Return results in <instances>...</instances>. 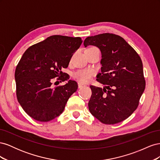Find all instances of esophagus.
Segmentation results:
<instances>
[{"mask_svg": "<svg viewBox=\"0 0 160 160\" xmlns=\"http://www.w3.org/2000/svg\"><path fill=\"white\" fill-rule=\"evenodd\" d=\"M78 86H79V88H83V87L85 86V85L81 83V82H79V83H78Z\"/></svg>", "mask_w": 160, "mask_h": 160, "instance_id": "34e87169", "label": "esophagus"}]
</instances>
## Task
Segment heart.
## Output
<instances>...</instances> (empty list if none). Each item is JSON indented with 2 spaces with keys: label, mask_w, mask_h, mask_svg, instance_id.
Returning <instances> with one entry per match:
<instances>
[{
  "label": "heart",
  "mask_w": 160,
  "mask_h": 160,
  "mask_svg": "<svg viewBox=\"0 0 160 160\" xmlns=\"http://www.w3.org/2000/svg\"><path fill=\"white\" fill-rule=\"evenodd\" d=\"M88 49H97V48L95 47H89ZM93 74V71L91 69H81L75 71L73 73V75H72V76H73L75 79L78 80L79 82H81V83H88V82H89L91 80Z\"/></svg>",
  "instance_id": "obj_1"
}]
</instances>
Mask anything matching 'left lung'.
<instances>
[{
  "instance_id": "obj_1",
  "label": "left lung",
  "mask_w": 160,
  "mask_h": 160,
  "mask_svg": "<svg viewBox=\"0 0 160 160\" xmlns=\"http://www.w3.org/2000/svg\"><path fill=\"white\" fill-rule=\"evenodd\" d=\"M83 45L100 49L102 67L97 80L105 85L90 86L89 111L104 124L123 122L138 108L146 88L141 58L122 37L112 33L87 37Z\"/></svg>"
}]
</instances>
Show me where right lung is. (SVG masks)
<instances>
[{
  "label": "right lung",
  "mask_w": 160,
  "mask_h": 160,
  "mask_svg": "<svg viewBox=\"0 0 160 160\" xmlns=\"http://www.w3.org/2000/svg\"><path fill=\"white\" fill-rule=\"evenodd\" d=\"M81 43L80 37L52 35L24 52L14 73L16 93L18 103L31 118L47 122L64 111L78 85L69 80L65 85L54 88L52 82L57 81L55 85L58 81L61 83L69 79L61 69L67 68Z\"/></svg>",
  "instance_id": "add662e5"
}]
</instances>
